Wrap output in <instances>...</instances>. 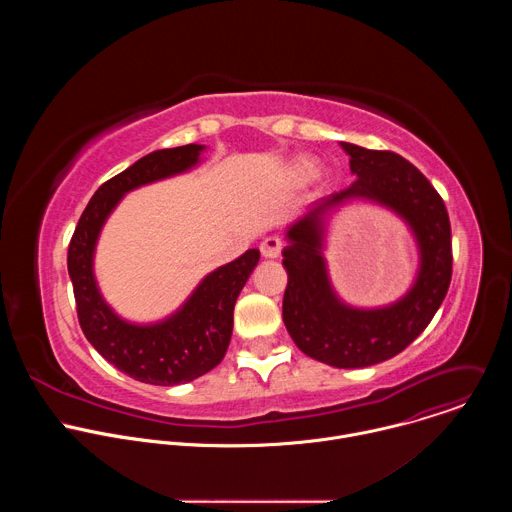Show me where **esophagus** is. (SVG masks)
Wrapping results in <instances>:
<instances>
[{
    "label": "esophagus",
    "instance_id": "34e87169",
    "mask_svg": "<svg viewBox=\"0 0 512 512\" xmlns=\"http://www.w3.org/2000/svg\"><path fill=\"white\" fill-rule=\"evenodd\" d=\"M281 247H283V241L279 237H267L263 243H261V255L267 257V259H275L281 255Z\"/></svg>",
    "mask_w": 512,
    "mask_h": 512
}]
</instances>
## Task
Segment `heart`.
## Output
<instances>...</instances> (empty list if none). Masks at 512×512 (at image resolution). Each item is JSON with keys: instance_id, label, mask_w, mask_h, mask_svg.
<instances>
[{"instance_id": "1", "label": "heart", "mask_w": 512, "mask_h": 512, "mask_svg": "<svg viewBox=\"0 0 512 512\" xmlns=\"http://www.w3.org/2000/svg\"><path fill=\"white\" fill-rule=\"evenodd\" d=\"M316 174H318V164L312 158H306V156L298 158L294 162V166H291V178H294L298 184L310 182Z\"/></svg>"}]
</instances>
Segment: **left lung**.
<instances>
[{
    "label": "left lung",
    "instance_id": "8db88e82",
    "mask_svg": "<svg viewBox=\"0 0 512 512\" xmlns=\"http://www.w3.org/2000/svg\"><path fill=\"white\" fill-rule=\"evenodd\" d=\"M340 145L358 178L330 202L367 196L391 206L415 233L421 269L407 296L393 306L379 310L344 306L334 296L320 253L324 206H318L285 233L283 324L304 354L336 369H362L405 350L442 306L452 281V227L442 196L405 158L346 141Z\"/></svg>",
    "mask_w": 512,
    "mask_h": 512
}]
</instances>
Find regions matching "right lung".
I'll list each match as a JSON object with an SVG mask.
<instances>
[{
    "label": "right lung",
    "instance_id": "1",
    "mask_svg": "<svg viewBox=\"0 0 512 512\" xmlns=\"http://www.w3.org/2000/svg\"><path fill=\"white\" fill-rule=\"evenodd\" d=\"M202 150L204 145L196 143L158 150L103 182L68 245L66 265L83 334L115 369L148 385H182L223 360L233 334L235 302L259 261V249L206 275L178 314L154 326H133L111 312L93 277V251L105 218L125 192L192 168Z\"/></svg>",
    "mask_w": 512,
    "mask_h": 512
}]
</instances>
